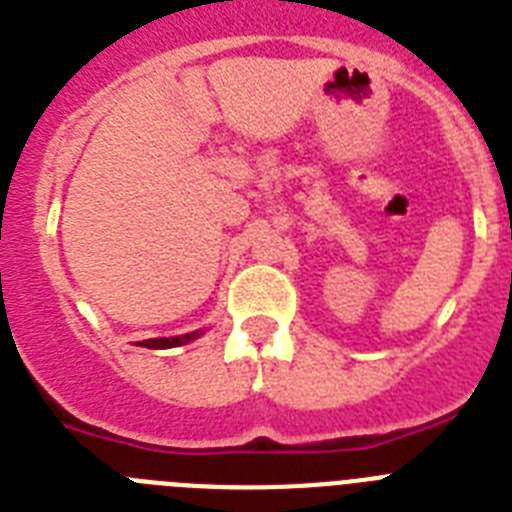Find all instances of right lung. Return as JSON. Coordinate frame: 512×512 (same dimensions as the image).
Instances as JSON below:
<instances>
[{"label":"right lung","instance_id":"right-lung-1","mask_svg":"<svg viewBox=\"0 0 512 512\" xmlns=\"http://www.w3.org/2000/svg\"><path fill=\"white\" fill-rule=\"evenodd\" d=\"M191 339H196V331H194V334L173 336V339H147V342H142V347H147V349H168V347H181V344L191 342Z\"/></svg>","mask_w":512,"mask_h":512}]
</instances>
